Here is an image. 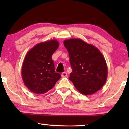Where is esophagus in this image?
<instances>
[{"instance_id": "obj_1", "label": "esophagus", "mask_w": 129, "mask_h": 129, "mask_svg": "<svg viewBox=\"0 0 129 129\" xmlns=\"http://www.w3.org/2000/svg\"><path fill=\"white\" fill-rule=\"evenodd\" d=\"M66 76H67V73H66V72H63V73H61V77H64Z\"/></svg>"}]
</instances>
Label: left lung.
<instances>
[{"instance_id": "8db88e82", "label": "left lung", "mask_w": 129, "mask_h": 129, "mask_svg": "<svg viewBox=\"0 0 129 129\" xmlns=\"http://www.w3.org/2000/svg\"><path fill=\"white\" fill-rule=\"evenodd\" d=\"M68 51L72 72L69 79L81 94L91 95L106 82L107 66L105 59L94 46L80 39L64 41Z\"/></svg>"}]
</instances>
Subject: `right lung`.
Returning a JSON list of instances; mask_svg holds the SVG:
<instances>
[{
	"label": "right lung",
	"mask_w": 129,
	"mask_h": 129,
	"mask_svg": "<svg viewBox=\"0 0 129 129\" xmlns=\"http://www.w3.org/2000/svg\"><path fill=\"white\" fill-rule=\"evenodd\" d=\"M59 46L57 40H50L37 44L26 54L22 76L24 85L31 92L46 93L60 79V74L55 72L52 58Z\"/></svg>",
	"instance_id": "add662e5"
}]
</instances>
